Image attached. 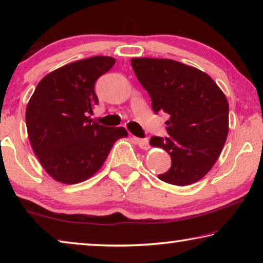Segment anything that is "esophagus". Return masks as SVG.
Instances as JSON below:
<instances>
[{
  "label": "esophagus",
  "instance_id": "34e87169",
  "mask_svg": "<svg viewBox=\"0 0 263 263\" xmlns=\"http://www.w3.org/2000/svg\"><path fill=\"white\" fill-rule=\"evenodd\" d=\"M135 140L142 149H147L149 147V140L147 138H135Z\"/></svg>",
  "mask_w": 263,
  "mask_h": 263
}]
</instances>
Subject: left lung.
Instances as JSON below:
<instances>
[{"instance_id":"8db88e82","label":"left lung","mask_w":263,"mask_h":263,"mask_svg":"<svg viewBox=\"0 0 263 263\" xmlns=\"http://www.w3.org/2000/svg\"><path fill=\"white\" fill-rule=\"evenodd\" d=\"M137 79L152 100L155 114L169 116V137L151 138V145L171 155L169 171L158 175L175 185L205 176L217 161L229 133V102L206 73L171 59L133 58Z\"/></svg>"}]
</instances>
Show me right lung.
Masks as SVG:
<instances>
[{"instance_id": "obj_1", "label": "right lung", "mask_w": 263, "mask_h": 263, "mask_svg": "<svg viewBox=\"0 0 263 263\" xmlns=\"http://www.w3.org/2000/svg\"><path fill=\"white\" fill-rule=\"evenodd\" d=\"M115 65L110 57H91L53 70L35 87L26 106L29 139L42 166L53 179L80 183L104 163L124 127L91 122L99 104L95 82Z\"/></svg>"}]
</instances>
